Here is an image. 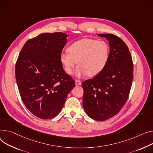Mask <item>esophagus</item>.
I'll return each mask as SVG.
<instances>
[{"label":"esophagus","instance_id":"esophagus-1","mask_svg":"<svg viewBox=\"0 0 153 153\" xmlns=\"http://www.w3.org/2000/svg\"><path fill=\"white\" fill-rule=\"evenodd\" d=\"M75 84H76V85L77 86V85H80L82 83H81V81L79 80H75Z\"/></svg>","mask_w":153,"mask_h":153}]
</instances>
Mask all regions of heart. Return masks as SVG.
Returning a JSON list of instances; mask_svg holds the SVG:
<instances>
[{"label":"heart","mask_w":153,"mask_h":153,"mask_svg":"<svg viewBox=\"0 0 153 153\" xmlns=\"http://www.w3.org/2000/svg\"><path fill=\"white\" fill-rule=\"evenodd\" d=\"M68 52H62L59 61L64 71L68 74L73 73L76 65V76L87 74L95 76L104 70L110 58V46L105 40L84 38L71 44Z\"/></svg>","instance_id":"heart-1"}]
</instances>
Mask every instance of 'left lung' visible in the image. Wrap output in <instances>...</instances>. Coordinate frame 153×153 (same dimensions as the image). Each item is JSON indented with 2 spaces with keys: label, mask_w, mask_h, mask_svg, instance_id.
<instances>
[{
  "label": "left lung",
  "mask_w": 153,
  "mask_h": 153,
  "mask_svg": "<svg viewBox=\"0 0 153 153\" xmlns=\"http://www.w3.org/2000/svg\"><path fill=\"white\" fill-rule=\"evenodd\" d=\"M98 36L109 41L110 58L102 72L82 82V104L90 117L103 121L116 115L126 103L134 77V65L128 48L120 38L112 34Z\"/></svg>",
  "instance_id": "obj_1"
}]
</instances>
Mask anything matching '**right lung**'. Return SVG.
Returning a JSON list of instances; mask_svg holds the SVG:
<instances>
[{
	"instance_id": "add662e5",
	"label": "right lung",
	"mask_w": 153,
	"mask_h": 153,
	"mask_svg": "<svg viewBox=\"0 0 153 153\" xmlns=\"http://www.w3.org/2000/svg\"><path fill=\"white\" fill-rule=\"evenodd\" d=\"M67 37L63 33L40 34L27 40L16 61L20 96L27 109L40 119L57 116L76 85L59 61Z\"/></svg>"
}]
</instances>
